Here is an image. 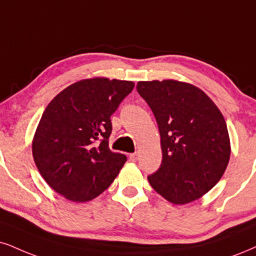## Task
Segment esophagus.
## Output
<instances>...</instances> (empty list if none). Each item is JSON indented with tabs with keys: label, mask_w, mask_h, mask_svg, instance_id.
Segmentation results:
<instances>
[{
	"label": "esophagus",
	"mask_w": 256,
	"mask_h": 256,
	"mask_svg": "<svg viewBox=\"0 0 256 256\" xmlns=\"http://www.w3.org/2000/svg\"><path fill=\"white\" fill-rule=\"evenodd\" d=\"M129 160H130V162H136V160H138V153L129 154Z\"/></svg>",
	"instance_id": "34e87169"
}]
</instances>
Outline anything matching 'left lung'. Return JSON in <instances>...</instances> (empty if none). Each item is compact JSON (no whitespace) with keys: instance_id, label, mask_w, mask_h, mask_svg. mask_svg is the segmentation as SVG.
I'll return each instance as SVG.
<instances>
[{"instance_id":"obj_1","label":"left lung","mask_w":256,"mask_h":256,"mask_svg":"<svg viewBox=\"0 0 256 256\" xmlns=\"http://www.w3.org/2000/svg\"><path fill=\"white\" fill-rule=\"evenodd\" d=\"M136 89L152 109L162 138V165L148 176V182L173 204L198 200L220 182L228 166L230 141L224 118L191 84L138 82Z\"/></svg>"}]
</instances>
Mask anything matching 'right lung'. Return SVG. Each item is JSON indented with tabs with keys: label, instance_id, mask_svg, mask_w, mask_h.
I'll return each mask as SVG.
<instances>
[{
	"label": "right lung",
	"instance_id": "right-lung-1",
	"mask_svg": "<svg viewBox=\"0 0 256 256\" xmlns=\"http://www.w3.org/2000/svg\"><path fill=\"white\" fill-rule=\"evenodd\" d=\"M133 82L108 78L70 85L51 100L34 135L33 158L53 190L74 202L96 198L127 162L109 148L110 116L132 90Z\"/></svg>",
	"mask_w": 256,
	"mask_h": 256
}]
</instances>
